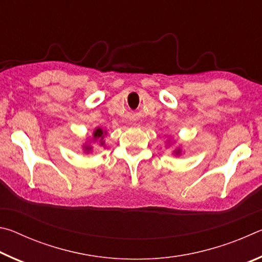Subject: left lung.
<instances>
[{
    "label": "left lung",
    "mask_w": 262,
    "mask_h": 262,
    "mask_svg": "<svg viewBox=\"0 0 262 262\" xmlns=\"http://www.w3.org/2000/svg\"><path fill=\"white\" fill-rule=\"evenodd\" d=\"M173 154L176 155V156H180V155H181V149L180 148H177L174 151H173Z\"/></svg>",
    "instance_id": "1"
}]
</instances>
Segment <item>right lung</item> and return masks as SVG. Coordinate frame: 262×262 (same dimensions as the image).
<instances>
[{"instance_id":"add662e5","label":"right lung","mask_w":262,"mask_h":262,"mask_svg":"<svg viewBox=\"0 0 262 262\" xmlns=\"http://www.w3.org/2000/svg\"><path fill=\"white\" fill-rule=\"evenodd\" d=\"M105 135H106V130H103L100 127H97L96 129L94 130V134H92V139L90 141H88V142H92V141L99 142L100 145H104L105 144V141H104ZM84 149H85L86 152H89V151H91V150H92V147H91V145L85 144V145H84Z\"/></svg>"}]
</instances>
